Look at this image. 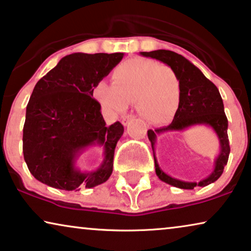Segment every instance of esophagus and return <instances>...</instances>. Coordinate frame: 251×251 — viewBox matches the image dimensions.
Masks as SVG:
<instances>
[{"label": "esophagus", "instance_id": "esophagus-1", "mask_svg": "<svg viewBox=\"0 0 251 251\" xmlns=\"http://www.w3.org/2000/svg\"><path fill=\"white\" fill-rule=\"evenodd\" d=\"M133 119V116L132 115H126V116H123L122 118V125L123 126H128L129 125V122L131 121V120Z\"/></svg>", "mask_w": 251, "mask_h": 251}]
</instances>
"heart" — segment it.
Instances as JSON below:
<instances>
[{"instance_id":"1","label":"heart","mask_w":251,"mask_h":251,"mask_svg":"<svg viewBox=\"0 0 251 251\" xmlns=\"http://www.w3.org/2000/svg\"><path fill=\"white\" fill-rule=\"evenodd\" d=\"M113 84L96 83L94 97L109 114H120L133 102L138 114L151 123H160L176 113L180 102V81L167 65L133 58L112 72Z\"/></svg>"}]
</instances>
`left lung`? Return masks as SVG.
Masks as SVG:
<instances>
[{"label": "left lung", "instance_id": "1", "mask_svg": "<svg viewBox=\"0 0 251 251\" xmlns=\"http://www.w3.org/2000/svg\"><path fill=\"white\" fill-rule=\"evenodd\" d=\"M140 54L167 64L176 72L180 81V102L173 122L168 126L147 131V136L152 144L154 164H155L157 177L164 183L171 186L183 188V190H193L195 186L204 187L214 183L222 176L224 167L227 164L229 151H231L227 136L228 122L224 112L223 99L217 87L210 80H208L203 73L190 60L174 51L155 50L151 52H140ZM194 125H207L211 127L219 137L221 145V151L215 159L214 170L207 178L199 183L184 182L167 175L159 168L153 152L157 134L167 131H182Z\"/></svg>", "mask_w": 251, "mask_h": 251}]
</instances>
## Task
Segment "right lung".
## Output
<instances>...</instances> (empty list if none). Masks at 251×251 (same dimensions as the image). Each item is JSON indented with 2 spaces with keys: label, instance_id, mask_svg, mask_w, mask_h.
<instances>
[{
  "label": "right lung",
  "instance_id": "obj_1",
  "mask_svg": "<svg viewBox=\"0 0 251 251\" xmlns=\"http://www.w3.org/2000/svg\"><path fill=\"white\" fill-rule=\"evenodd\" d=\"M123 56L68 54L34 87L26 107L23 152L30 174L41 183L78 191L105 183L112 175L114 151L125 129L119 121L106 126L92 91ZM94 145L104 147V160L97 171L81 172L75 166L77 157Z\"/></svg>",
  "mask_w": 251,
  "mask_h": 251
}]
</instances>
